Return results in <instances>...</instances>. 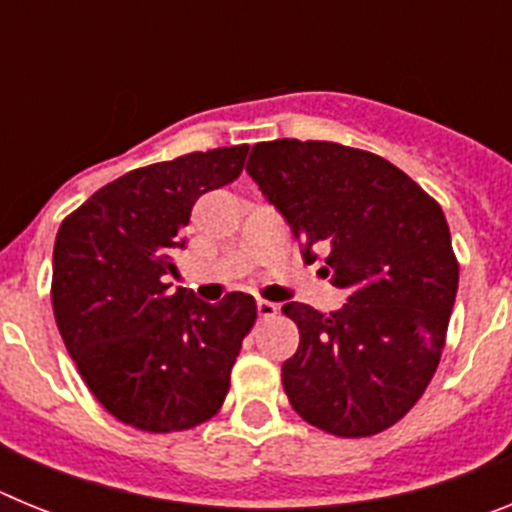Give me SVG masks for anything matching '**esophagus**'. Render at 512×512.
Masks as SVG:
<instances>
[{"instance_id":"34e87169","label":"esophagus","mask_w":512,"mask_h":512,"mask_svg":"<svg viewBox=\"0 0 512 512\" xmlns=\"http://www.w3.org/2000/svg\"><path fill=\"white\" fill-rule=\"evenodd\" d=\"M277 310H279L277 302L256 300V312H259V318H271V315H277Z\"/></svg>"}]
</instances>
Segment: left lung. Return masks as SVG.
Listing matches in <instances>:
<instances>
[{"instance_id": "8db88e82", "label": "left lung", "mask_w": 512, "mask_h": 512, "mask_svg": "<svg viewBox=\"0 0 512 512\" xmlns=\"http://www.w3.org/2000/svg\"><path fill=\"white\" fill-rule=\"evenodd\" d=\"M248 176L300 241L305 261L346 292L341 310L287 302L300 328L282 364L289 405L343 438L395 425L441 361L459 264L443 210L405 171L328 140L251 148Z\"/></svg>"}]
</instances>
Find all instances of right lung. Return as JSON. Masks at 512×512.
<instances>
[{
	"label": "right lung",
	"instance_id": "1",
	"mask_svg": "<svg viewBox=\"0 0 512 512\" xmlns=\"http://www.w3.org/2000/svg\"><path fill=\"white\" fill-rule=\"evenodd\" d=\"M246 153L215 148L135 169L58 228L51 297L63 343L104 410L140 431H187L212 418L256 323L246 292L210 305L169 284L194 202L235 182Z\"/></svg>",
	"mask_w": 512,
	"mask_h": 512
}]
</instances>
